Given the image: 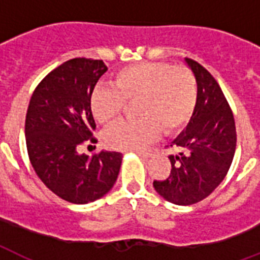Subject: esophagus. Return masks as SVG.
Masks as SVG:
<instances>
[{
	"label": "esophagus",
	"instance_id": "1",
	"mask_svg": "<svg viewBox=\"0 0 260 260\" xmlns=\"http://www.w3.org/2000/svg\"><path fill=\"white\" fill-rule=\"evenodd\" d=\"M136 154L139 156H143V158H147V156H150V151H146V150H136Z\"/></svg>",
	"mask_w": 260,
	"mask_h": 260
}]
</instances>
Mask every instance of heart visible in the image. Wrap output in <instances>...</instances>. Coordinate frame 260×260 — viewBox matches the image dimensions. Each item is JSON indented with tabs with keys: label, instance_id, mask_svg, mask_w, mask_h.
Instances as JSON below:
<instances>
[{
	"label": "heart",
	"instance_id": "b5f03b06",
	"mask_svg": "<svg viewBox=\"0 0 260 260\" xmlns=\"http://www.w3.org/2000/svg\"><path fill=\"white\" fill-rule=\"evenodd\" d=\"M136 120L120 121L104 134L110 150L142 148L158 138L160 128L175 134L189 122L197 104V81L185 66L144 62L116 71L110 87L98 86L90 95V110L101 125L117 120L124 102H134Z\"/></svg>",
	"mask_w": 260,
	"mask_h": 260
}]
</instances>
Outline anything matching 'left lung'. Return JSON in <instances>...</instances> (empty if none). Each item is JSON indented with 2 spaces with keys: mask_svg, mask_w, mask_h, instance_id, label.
Wrapping results in <instances>:
<instances>
[{
  "mask_svg": "<svg viewBox=\"0 0 260 260\" xmlns=\"http://www.w3.org/2000/svg\"><path fill=\"white\" fill-rule=\"evenodd\" d=\"M197 81V104L186 129L170 143V175L154 181L165 200L191 205L206 198L230 170L236 150V126L230 104L213 75L186 58Z\"/></svg>",
  "mask_w": 260,
  "mask_h": 260,
  "instance_id": "obj_1",
  "label": "left lung"
}]
</instances>
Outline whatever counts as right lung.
<instances>
[{
  "instance_id": "1",
  "label": "right lung",
  "mask_w": 260,
  "mask_h": 260,
  "mask_svg": "<svg viewBox=\"0 0 260 260\" xmlns=\"http://www.w3.org/2000/svg\"><path fill=\"white\" fill-rule=\"evenodd\" d=\"M108 70L102 60H67L35 89L25 117L30 165L48 189L71 204H87L105 196L117 179L122 154L101 151L78 154L79 144L95 129L90 95Z\"/></svg>"
}]
</instances>
